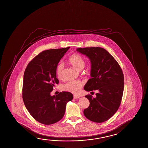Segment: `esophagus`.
Listing matches in <instances>:
<instances>
[{"instance_id":"1","label":"esophagus","mask_w":148,"mask_h":148,"mask_svg":"<svg viewBox=\"0 0 148 148\" xmlns=\"http://www.w3.org/2000/svg\"><path fill=\"white\" fill-rule=\"evenodd\" d=\"M80 97V96L78 95H73V98L75 99H78Z\"/></svg>"}]
</instances>
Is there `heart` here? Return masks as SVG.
Instances as JSON below:
<instances>
[{
    "label": "heart",
    "mask_w": 148,
    "mask_h": 148,
    "mask_svg": "<svg viewBox=\"0 0 148 148\" xmlns=\"http://www.w3.org/2000/svg\"><path fill=\"white\" fill-rule=\"evenodd\" d=\"M68 61L78 70H82L85 65V59L81 55L77 53L70 56ZM63 65L62 63L59 64L56 66V75L59 79H62L63 78ZM83 85V82L79 80H70L62 85L61 88L64 91L77 93L82 88Z\"/></svg>",
    "instance_id": "obj_1"
}]
</instances>
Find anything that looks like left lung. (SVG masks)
Masks as SVG:
<instances>
[{"mask_svg": "<svg viewBox=\"0 0 148 148\" xmlns=\"http://www.w3.org/2000/svg\"><path fill=\"white\" fill-rule=\"evenodd\" d=\"M77 51L87 56L91 63V78L84 89L91 93L98 91L95 98L85 96L90 104L84 114L90 121L103 123L112 117L120 106L124 91L123 72L117 61L104 48H79Z\"/></svg>", "mask_w": 148, "mask_h": 148, "instance_id": "obj_1", "label": "left lung"}]
</instances>
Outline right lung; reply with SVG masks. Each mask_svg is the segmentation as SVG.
<instances>
[{
  "label": "right lung",
  "instance_id": "add662e5",
  "mask_svg": "<svg viewBox=\"0 0 148 148\" xmlns=\"http://www.w3.org/2000/svg\"><path fill=\"white\" fill-rule=\"evenodd\" d=\"M70 47L41 52L28 64L24 71L22 97L24 105L34 119L44 125L62 119L67 102L73 99L70 92L51 95L55 84H59L56 68Z\"/></svg>",
  "mask_w": 148,
  "mask_h": 148
}]
</instances>
